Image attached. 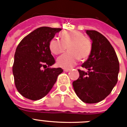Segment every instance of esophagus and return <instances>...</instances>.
I'll return each mask as SVG.
<instances>
[{"mask_svg": "<svg viewBox=\"0 0 127 127\" xmlns=\"http://www.w3.org/2000/svg\"><path fill=\"white\" fill-rule=\"evenodd\" d=\"M64 70L65 72H69V71H70V69H64Z\"/></svg>", "mask_w": 127, "mask_h": 127, "instance_id": "1", "label": "esophagus"}]
</instances>
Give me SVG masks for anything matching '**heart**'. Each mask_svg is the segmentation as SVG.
Masks as SVG:
<instances>
[{
	"label": "heart",
	"instance_id": "obj_1",
	"mask_svg": "<svg viewBox=\"0 0 127 127\" xmlns=\"http://www.w3.org/2000/svg\"><path fill=\"white\" fill-rule=\"evenodd\" d=\"M62 39L53 38L50 42V49L53 53L59 55L67 50L69 51L60 56L57 64L63 68H71L79 60H85L92 51V42L83 33L77 30L65 31L62 33Z\"/></svg>",
	"mask_w": 127,
	"mask_h": 127
}]
</instances>
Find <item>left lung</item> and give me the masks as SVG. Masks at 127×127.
<instances>
[{"instance_id": "1", "label": "left lung", "mask_w": 127, "mask_h": 127, "mask_svg": "<svg viewBox=\"0 0 127 127\" xmlns=\"http://www.w3.org/2000/svg\"><path fill=\"white\" fill-rule=\"evenodd\" d=\"M92 41V51L81 65L88 72L78 69L79 77L72 83L77 97L88 104L100 102L116 85L120 70L118 58L114 48L102 34L86 30Z\"/></svg>"}]
</instances>
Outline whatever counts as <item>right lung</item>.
Returning <instances> with one entry per match:
<instances>
[{
    "mask_svg": "<svg viewBox=\"0 0 127 127\" xmlns=\"http://www.w3.org/2000/svg\"><path fill=\"white\" fill-rule=\"evenodd\" d=\"M61 30L39 27L25 37L18 45L13 73L16 88L25 98L37 100L46 96L63 72L60 67H49L55 63L50 42Z\"/></svg>",
    "mask_w": 127,
    "mask_h": 127,
    "instance_id": "1",
    "label": "right lung"
}]
</instances>
